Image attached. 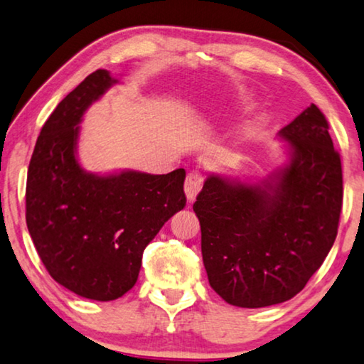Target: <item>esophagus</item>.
Instances as JSON below:
<instances>
[{
  "label": "esophagus",
  "mask_w": 364,
  "mask_h": 364,
  "mask_svg": "<svg viewBox=\"0 0 364 364\" xmlns=\"http://www.w3.org/2000/svg\"><path fill=\"white\" fill-rule=\"evenodd\" d=\"M203 181H205L203 174H201L200 171L188 172V176L186 178V195H187L188 203H192V201H195L196 195H198L201 187H203Z\"/></svg>",
  "instance_id": "obj_1"
}]
</instances>
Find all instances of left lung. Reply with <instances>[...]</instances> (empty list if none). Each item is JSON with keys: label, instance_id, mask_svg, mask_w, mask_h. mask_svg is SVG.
Listing matches in <instances>:
<instances>
[{"label": "left lung", "instance_id": "obj_1", "mask_svg": "<svg viewBox=\"0 0 364 364\" xmlns=\"http://www.w3.org/2000/svg\"><path fill=\"white\" fill-rule=\"evenodd\" d=\"M279 136L289 141L284 168L256 183L213 174L193 203L208 281L234 306L290 300L337 237L342 164L324 114L311 105Z\"/></svg>", "mask_w": 364, "mask_h": 364}]
</instances>
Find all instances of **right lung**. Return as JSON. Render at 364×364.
<instances>
[{"label": "right lung", "mask_w": 364, "mask_h": 364, "mask_svg": "<svg viewBox=\"0 0 364 364\" xmlns=\"http://www.w3.org/2000/svg\"><path fill=\"white\" fill-rule=\"evenodd\" d=\"M117 83L105 69L48 117L27 172V229L46 271L83 299L109 301L139 279L143 250L187 203L186 171L98 176L77 161L83 112Z\"/></svg>", "instance_id": "add662e5"}]
</instances>
